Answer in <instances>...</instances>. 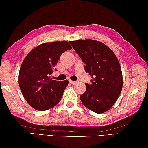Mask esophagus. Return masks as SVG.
Listing matches in <instances>:
<instances>
[{"label":"esophagus","mask_w":148,"mask_h":148,"mask_svg":"<svg viewBox=\"0 0 148 148\" xmlns=\"http://www.w3.org/2000/svg\"><path fill=\"white\" fill-rule=\"evenodd\" d=\"M69 82H70V83H71V84H72V85H74V84H76L77 83V82L72 81V80H70V81H69Z\"/></svg>","instance_id":"obj_1"}]
</instances>
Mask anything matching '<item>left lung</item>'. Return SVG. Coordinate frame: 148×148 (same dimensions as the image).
I'll return each instance as SVG.
<instances>
[{"instance_id":"obj_1","label":"left lung","mask_w":148,"mask_h":148,"mask_svg":"<svg viewBox=\"0 0 148 148\" xmlns=\"http://www.w3.org/2000/svg\"><path fill=\"white\" fill-rule=\"evenodd\" d=\"M70 44L91 75V84L80 95L85 106L97 114L111 108L118 99L123 87L122 72L117 57L111 49L94 40H78Z\"/></svg>"}]
</instances>
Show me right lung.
<instances>
[{
  "instance_id": "obj_1",
  "label": "right lung",
  "mask_w": 148,
  "mask_h": 148,
  "mask_svg": "<svg viewBox=\"0 0 148 148\" xmlns=\"http://www.w3.org/2000/svg\"><path fill=\"white\" fill-rule=\"evenodd\" d=\"M68 42H53L34 48L22 62L19 85L25 99L36 110L51 108L61 101L69 84L67 79L57 81L50 77L62 53L71 49Z\"/></svg>"
}]
</instances>
